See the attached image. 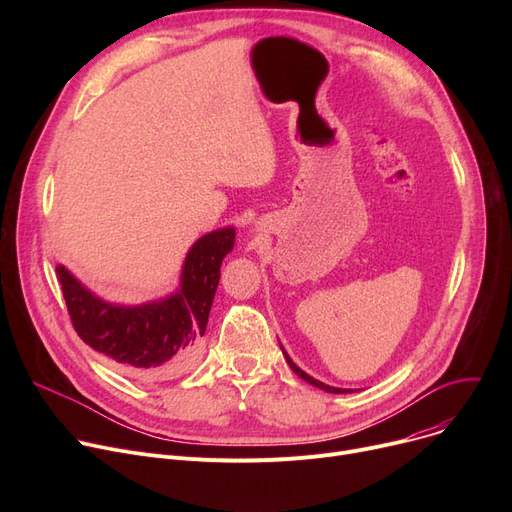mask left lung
<instances>
[{
	"label": "left lung",
	"instance_id": "left-lung-1",
	"mask_svg": "<svg viewBox=\"0 0 512 512\" xmlns=\"http://www.w3.org/2000/svg\"><path fill=\"white\" fill-rule=\"evenodd\" d=\"M282 353H284V348H282ZM284 359H286V363L290 365V369L299 375L301 380H305L307 384H311V386H315V388H321V390H326V392H330V394H346V392H353V390H346V388H334V386H328V384H324V382H319V380H315V378H311L309 373H305L301 367H297L294 365V361L284 353Z\"/></svg>",
	"mask_w": 512,
	"mask_h": 512
}]
</instances>
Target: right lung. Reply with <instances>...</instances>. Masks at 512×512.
Here are the masks:
<instances>
[{
	"instance_id": "1",
	"label": "right lung",
	"mask_w": 512,
	"mask_h": 512,
	"mask_svg": "<svg viewBox=\"0 0 512 512\" xmlns=\"http://www.w3.org/2000/svg\"><path fill=\"white\" fill-rule=\"evenodd\" d=\"M234 228L201 236L188 251L180 288L145 305L105 303L80 284L64 265L58 280L76 334L93 351L124 369L170 378L193 363L205 334L224 257L234 247Z\"/></svg>"
}]
</instances>
